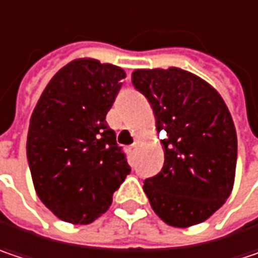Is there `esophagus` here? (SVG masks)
<instances>
[{
	"label": "esophagus",
	"mask_w": 258,
	"mask_h": 258,
	"mask_svg": "<svg viewBox=\"0 0 258 258\" xmlns=\"http://www.w3.org/2000/svg\"><path fill=\"white\" fill-rule=\"evenodd\" d=\"M138 147H139V139H135V142L132 144V145H129V153H135L137 150H138Z\"/></svg>",
	"instance_id": "obj_1"
}]
</instances>
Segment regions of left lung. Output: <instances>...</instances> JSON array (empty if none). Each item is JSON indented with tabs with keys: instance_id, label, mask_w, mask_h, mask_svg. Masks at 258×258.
<instances>
[{
	"instance_id": "left-lung-1",
	"label": "left lung",
	"mask_w": 258,
	"mask_h": 258,
	"mask_svg": "<svg viewBox=\"0 0 258 258\" xmlns=\"http://www.w3.org/2000/svg\"><path fill=\"white\" fill-rule=\"evenodd\" d=\"M132 83L148 100L163 132L164 166L144 191L167 225L207 220L229 198L238 141L229 110L210 83L179 67L138 69Z\"/></svg>"
}]
</instances>
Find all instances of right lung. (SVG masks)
Returning a JSON list of instances; mask_svg holds the SVG:
<instances>
[{"instance_id": "right-lung-1", "label": "right lung", "mask_w": 258, "mask_h": 258, "mask_svg": "<svg viewBox=\"0 0 258 258\" xmlns=\"http://www.w3.org/2000/svg\"><path fill=\"white\" fill-rule=\"evenodd\" d=\"M123 69L78 58L44 89L29 123V169L39 200L58 219L88 225L108 210L131 167L105 116Z\"/></svg>"}]
</instances>
